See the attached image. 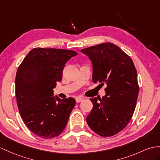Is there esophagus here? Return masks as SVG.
<instances>
[{"mask_svg": "<svg viewBox=\"0 0 160 160\" xmlns=\"http://www.w3.org/2000/svg\"><path fill=\"white\" fill-rule=\"evenodd\" d=\"M75 100H76V102H80L82 100H83L84 99L83 98H81V97H77V98H76Z\"/></svg>", "mask_w": 160, "mask_h": 160, "instance_id": "34e87169", "label": "esophagus"}]
</instances>
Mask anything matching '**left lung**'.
Segmentation results:
<instances>
[{
    "label": "left lung",
    "mask_w": 160,
    "mask_h": 160,
    "mask_svg": "<svg viewBox=\"0 0 160 160\" xmlns=\"http://www.w3.org/2000/svg\"><path fill=\"white\" fill-rule=\"evenodd\" d=\"M92 64L93 83L107 84L102 98H90L93 108L86 121L101 136L119 133L129 123L138 96L137 72L134 62L118 46L101 43L81 49Z\"/></svg>",
    "instance_id": "8db88e82"
}]
</instances>
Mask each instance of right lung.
Instances as JSON below:
<instances>
[{
    "label": "right lung",
    "mask_w": 160,
    "mask_h": 160,
    "mask_svg": "<svg viewBox=\"0 0 160 160\" xmlns=\"http://www.w3.org/2000/svg\"><path fill=\"white\" fill-rule=\"evenodd\" d=\"M76 55L72 50L34 48L18 67L15 95L19 114L26 126L41 138L58 136L68 123L76 101L53 96V89L62 79L65 64Z\"/></svg>",
    "instance_id": "add662e5"
}]
</instances>
